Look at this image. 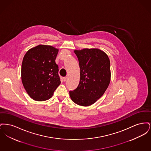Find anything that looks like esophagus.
Instances as JSON below:
<instances>
[{
  "mask_svg": "<svg viewBox=\"0 0 151 151\" xmlns=\"http://www.w3.org/2000/svg\"><path fill=\"white\" fill-rule=\"evenodd\" d=\"M67 77H64V78H63V80L64 81H65L67 80Z\"/></svg>",
  "mask_w": 151,
  "mask_h": 151,
  "instance_id": "obj_1",
  "label": "esophagus"
}]
</instances>
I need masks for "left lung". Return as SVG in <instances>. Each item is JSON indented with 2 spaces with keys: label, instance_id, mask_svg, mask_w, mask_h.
Masks as SVG:
<instances>
[{
  "label": "left lung",
  "instance_id": "8db88e82",
  "mask_svg": "<svg viewBox=\"0 0 151 151\" xmlns=\"http://www.w3.org/2000/svg\"><path fill=\"white\" fill-rule=\"evenodd\" d=\"M80 69L78 86L70 91L72 101L88 106L98 100L105 93L110 82V60L108 55L99 49L75 50Z\"/></svg>",
  "mask_w": 151,
  "mask_h": 151
}]
</instances>
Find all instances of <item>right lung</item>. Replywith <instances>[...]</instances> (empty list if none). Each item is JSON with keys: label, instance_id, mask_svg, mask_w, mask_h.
Wrapping results in <instances>:
<instances>
[{"label": "right lung", "instance_id": "add662e5", "mask_svg": "<svg viewBox=\"0 0 151 151\" xmlns=\"http://www.w3.org/2000/svg\"><path fill=\"white\" fill-rule=\"evenodd\" d=\"M58 51L52 46L39 45L25 54L22 65V83L33 100L50 99L60 85L58 65L55 62Z\"/></svg>", "mask_w": 151, "mask_h": 151}]
</instances>
